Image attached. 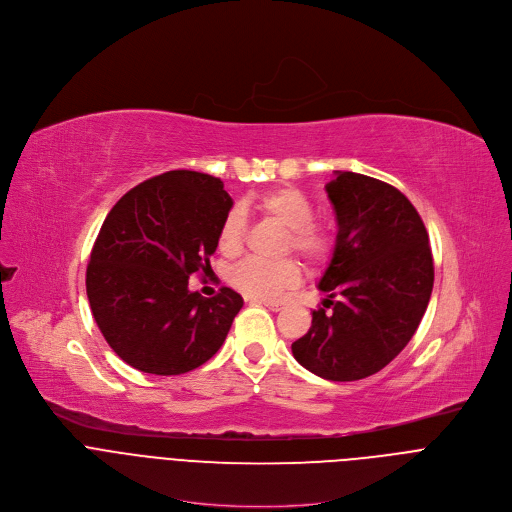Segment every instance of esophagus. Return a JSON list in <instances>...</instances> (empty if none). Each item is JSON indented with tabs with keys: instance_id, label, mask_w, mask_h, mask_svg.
<instances>
[{
	"instance_id": "esophagus-1",
	"label": "esophagus",
	"mask_w": 512,
	"mask_h": 512,
	"mask_svg": "<svg viewBox=\"0 0 512 512\" xmlns=\"http://www.w3.org/2000/svg\"><path fill=\"white\" fill-rule=\"evenodd\" d=\"M261 304L267 306V308L273 310V312H279V310L283 308V302H279V300H261Z\"/></svg>"
}]
</instances>
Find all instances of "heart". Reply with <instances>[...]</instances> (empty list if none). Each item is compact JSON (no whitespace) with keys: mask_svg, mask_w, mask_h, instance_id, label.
<instances>
[{"mask_svg":"<svg viewBox=\"0 0 512 512\" xmlns=\"http://www.w3.org/2000/svg\"><path fill=\"white\" fill-rule=\"evenodd\" d=\"M255 206L287 231L283 251L298 253L310 265H322L330 259L334 249V237L324 227L314 223L312 200L294 186H281L261 194ZM245 241V214L231 210L221 227H218L216 243L218 251L227 257L237 255ZM300 281V265L294 259L263 261L249 257L231 271V283L243 294L259 300H275L287 289Z\"/></svg>","mask_w":512,"mask_h":512,"instance_id":"1","label":"heart"}]
</instances>
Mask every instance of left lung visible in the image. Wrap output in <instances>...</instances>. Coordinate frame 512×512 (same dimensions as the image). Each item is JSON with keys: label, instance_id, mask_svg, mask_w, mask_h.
<instances>
[{"label": "left lung", "instance_id": "left-lung-1", "mask_svg": "<svg viewBox=\"0 0 512 512\" xmlns=\"http://www.w3.org/2000/svg\"><path fill=\"white\" fill-rule=\"evenodd\" d=\"M326 192L338 223L318 283L328 298L291 352L322 379L358 381L385 369L415 334L431 298L433 257L419 212L395 186L336 172Z\"/></svg>", "mask_w": 512, "mask_h": 512}]
</instances>
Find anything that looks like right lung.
Here are the masks:
<instances>
[{"label":"right lung","instance_id":"right-lung-1","mask_svg":"<svg viewBox=\"0 0 512 512\" xmlns=\"http://www.w3.org/2000/svg\"><path fill=\"white\" fill-rule=\"evenodd\" d=\"M233 198L221 178L190 170L131 188L107 214L87 265V298L115 354L152 375L198 369L223 346L243 298L188 289L210 271Z\"/></svg>","mask_w":512,"mask_h":512}]
</instances>
